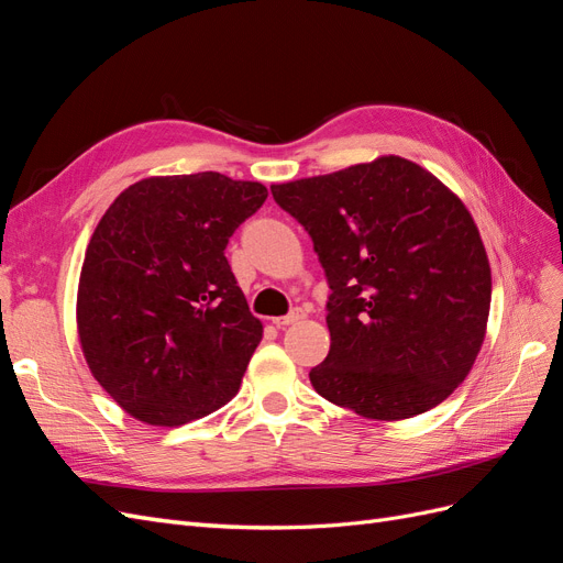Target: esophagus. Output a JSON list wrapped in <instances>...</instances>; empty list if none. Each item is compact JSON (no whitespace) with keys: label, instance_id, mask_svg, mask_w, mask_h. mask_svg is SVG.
<instances>
[{"label":"esophagus","instance_id":"obj_1","mask_svg":"<svg viewBox=\"0 0 563 563\" xmlns=\"http://www.w3.org/2000/svg\"><path fill=\"white\" fill-rule=\"evenodd\" d=\"M300 319H305V312L294 310V312H288L286 317H275V319H272V323H275V327H279V329H284V327H291V323H298Z\"/></svg>","mask_w":563,"mask_h":563}]
</instances>
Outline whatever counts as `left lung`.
Listing matches in <instances>:
<instances>
[{
  "label": "left lung",
  "instance_id": "left-lung-1",
  "mask_svg": "<svg viewBox=\"0 0 563 563\" xmlns=\"http://www.w3.org/2000/svg\"><path fill=\"white\" fill-rule=\"evenodd\" d=\"M308 230L331 296L319 395L368 420L430 411L467 378L486 335L490 265L472 213L428 168L383 155L272 185Z\"/></svg>",
  "mask_w": 563,
  "mask_h": 563
}]
</instances>
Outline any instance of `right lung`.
<instances>
[{
	"label": "right lung",
	"instance_id": "1",
	"mask_svg": "<svg viewBox=\"0 0 563 563\" xmlns=\"http://www.w3.org/2000/svg\"><path fill=\"white\" fill-rule=\"evenodd\" d=\"M267 199L258 180L216 172L129 185L96 225L77 288L91 376L129 416L178 428L225 406L263 323L225 258Z\"/></svg>",
	"mask_w": 563,
	"mask_h": 563
}]
</instances>
